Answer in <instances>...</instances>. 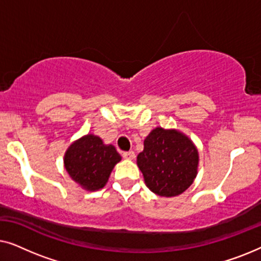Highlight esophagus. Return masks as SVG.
<instances>
[{
	"label": "esophagus",
	"instance_id": "obj_1",
	"mask_svg": "<svg viewBox=\"0 0 261 261\" xmlns=\"http://www.w3.org/2000/svg\"><path fill=\"white\" fill-rule=\"evenodd\" d=\"M122 156L124 159L127 160H133L135 158V153L133 151H129V152H123L122 153Z\"/></svg>",
	"mask_w": 261,
	"mask_h": 261
}]
</instances>
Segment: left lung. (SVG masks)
<instances>
[{"mask_svg":"<svg viewBox=\"0 0 261 261\" xmlns=\"http://www.w3.org/2000/svg\"><path fill=\"white\" fill-rule=\"evenodd\" d=\"M198 163V149L191 139L163 127L151 130L137 158L146 187L162 197L183 194L197 176Z\"/></svg>","mask_w":261,"mask_h":261,"instance_id":"left-lung-1","label":"left lung"}]
</instances>
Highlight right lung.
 <instances>
[{
  "mask_svg": "<svg viewBox=\"0 0 261 261\" xmlns=\"http://www.w3.org/2000/svg\"><path fill=\"white\" fill-rule=\"evenodd\" d=\"M120 160L121 155L113 145H106L97 135L87 134L67 147L64 167L82 189L97 191L105 188Z\"/></svg>",
  "mask_w": 261,
  "mask_h": 261,
  "instance_id": "add662e5",
  "label": "right lung"
}]
</instances>
